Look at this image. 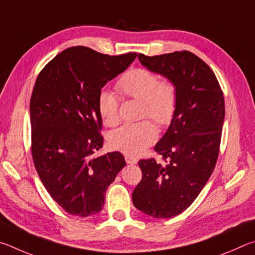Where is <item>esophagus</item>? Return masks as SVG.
Returning <instances> with one entry per match:
<instances>
[{
	"instance_id": "1",
	"label": "esophagus",
	"mask_w": 255,
	"mask_h": 255,
	"mask_svg": "<svg viewBox=\"0 0 255 255\" xmlns=\"http://www.w3.org/2000/svg\"><path fill=\"white\" fill-rule=\"evenodd\" d=\"M125 161L128 164H135L137 162V159L132 155H125Z\"/></svg>"
}]
</instances>
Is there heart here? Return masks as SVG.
<instances>
[{"label": "heart", "mask_w": 255, "mask_h": 255, "mask_svg": "<svg viewBox=\"0 0 255 255\" xmlns=\"http://www.w3.org/2000/svg\"><path fill=\"white\" fill-rule=\"evenodd\" d=\"M121 95L141 101V118H151L160 125H167L176 113L178 94L171 80L145 68H134L124 74L116 83ZM97 111L103 123L114 127L119 123V103L115 94L103 89L97 97ZM158 131L149 120L128 123L119 128L110 136L114 149L124 153L137 155L157 140Z\"/></svg>", "instance_id": "obj_1"}]
</instances>
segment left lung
<instances>
[{"mask_svg": "<svg viewBox=\"0 0 255 255\" xmlns=\"http://www.w3.org/2000/svg\"><path fill=\"white\" fill-rule=\"evenodd\" d=\"M139 60L175 84L178 101L167 132L154 146L164 162L140 160L142 179L132 200L146 215L170 218L193 204L212 176L225 118L224 96L213 70L193 52L139 53Z\"/></svg>", "mask_w": 255, "mask_h": 255, "instance_id": "1", "label": "left lung"}]
</instances>
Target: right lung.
Wrapping results in <instances>:
<instances>
[{
	"label": "right lung",
	"mask_w": 255,
	"mask_h": 255,
	"mask_svg": "<svg viewBox=\"0 0 255 255\" xmlns=\"http://www.w3.org/2000/svg\"><path fill=\"white\" fill-rule=\"evenodd\" d=\"M135 57L71 47L49 61L35 80L30 100L33 163L51 198L71 215L101 212L107 188L125 166L118 151L93 155L104 142L97 97Z\"/></svg>",
	"instance_id": "1"
}]
</instances>
